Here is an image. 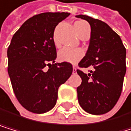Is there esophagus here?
I'll return each instance as SVG.
<instances>
[{"label": "esophagus", "instance_id": "34e87169", "mask_svg": "<svg viewBox=\"0 0 131 131\" xmlns=\"http://www.w3.org/2000/svg\"><path fill=\"white\" fill-rule=\"evenodd\" d=\"M77 72V69H76V66H73V74H76Z\"/></svg>", "mask_w": 131, "mask_h": 131}]
</instances>
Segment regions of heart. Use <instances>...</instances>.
<instances>
[{
	"instance_id": "obj_1",
	"label": "heart",
	"mask_w": 131,
	"mask_h": 131,
	"mask_svg": "<svg viewBox=\"0 0 131 131\" xmlns=\"http://www.w3.org/2000/svg\"><path fill=\"white\" fill-rule=\"evenodd\" d=\"M88 27H89V26L84 21H77V22L74 23V28L77 34L79 35V36ZM52 40L56 47L59 45V43H58L57 39V29L53 32ZM83 57V51L80 49V48H63L57 53L58 60L60 61L71 63V64H76V63H78Z\"/></svg>"
}]
</instances>
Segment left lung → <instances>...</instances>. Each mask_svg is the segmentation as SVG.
Listing matches in <instances>:
<instances>
[{
    "mask_svg": "<svg viewBox=\"0 0 131 131\" xmlns=\"http://www.w3.org/2000/svg\"><path fill=\"white\" fill-rule=\"evenodd\" d=\"M76 17L91 26L89 47L79 66L94 68L88 74L77 70L82 79L77 88L79 103L88 113L104 114L115 106L121 95L126 70V48L120 36L105 23L87 15Z\"/></svg>",
    "mask_w": 131,
    "mask_h": 131,
    "instance_id": "1",
    "label": "left lung"
}]
</instances>
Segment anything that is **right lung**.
I'll list each match as a JSON object with an SVG mask.
<instances>
[{"instance_id": "right-lung-1", "label": "right lung", "mask_w": 131, "mask_h": 131, "mask_svg": "<svg viewBox=\"0 0 131 131\" xmlns=\"http://www.w3.org/2000/svg\"><path fill=\"white\" fill-rule=\"evenodd\" d=\"M69 15L65 12L35 15L11 39L7 50L9 76L16 98L31 113L51 110L57 103L58 88L73 72L70 63H55L57 49L52 40L57 25Z\"/></svg>"}]
</instances>
